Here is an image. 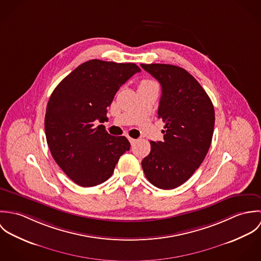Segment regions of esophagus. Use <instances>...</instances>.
<instances>
[{
  "mask_svg": "<svg viewBox=\"0 0 261 261\" xmlns=\"http://www.w3.org/2000/svg\"><path fill=\"white\" fill-rule=\"evenodd\" d=\"M128 141H129V143H130L132 145H134V144L136 143V140L133 139V138H130V137H128Z\"/></svg>",
  "mask_w": 261,
  "mask_h": 261,
  "instance_id": "obj_1",
  "label": "esophagus"
}]
</instances>
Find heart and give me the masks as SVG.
<instances>
[{"label": "heart", "instance_id": "obj_1", "mask_svg": "<svg viewBox=\"0 0 261 261\" xmlns=\"http://www.w3.org/2000/svg\"><path fill=\"white\" fill-rule=\"evenodd\" d=\"M149 83H152V81H150V80H144V81L141 82L140 85H146V84H149Z\"/></svg>", "mask_w": 261, "mask_h": 261}]
</instances>
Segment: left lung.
Here are the masks:
<instances>
[{
    "label": "left lung",
    "instance_id": "obj_1",
    "mask_svg": "<svg viewBox=\"0 0 261 261\" xmlns=\"http://www.w3.org/2000/svg\"><path fill=\"white\" fill-rule=\"evenodd\" d=\"M141 66L162 86L158 117L165 123L164 141L150 142L142 167L153 186L175 189L191 178L208 152L215 123L213 103L184 68L158 63Z\"/></svg>",
    "mask_w": 261,
    "mask_h": 261
}]
</instances>
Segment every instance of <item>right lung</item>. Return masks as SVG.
<instances>
[{
    "label": "right lung",
    "mask_w": 261,
    "mask_h": 261,
    "mask_svg": "<svg viewBox=\"0 0 261 261\" xmlns=\"http://www.w3.org/2000/svg\"><path fill=\"white\" fill-rule=\"evenodd\" d=\"M140 71L135 63L93 59L75 68L52 92L45 114L47 144L57 165L77 185L106 182L130 148L125 137L111 136L97 123L109 119L115 93Z\"/></svg>",
    "instance_id": "1"
}]
</instances>
